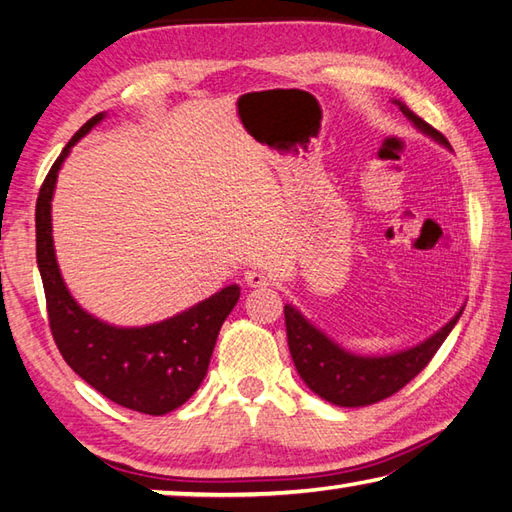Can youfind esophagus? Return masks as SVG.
Listing matches in <instances>:
<instances>
[{
	"label": "esophagus",
	"mask_w": 512,
	"mask_h": 512,
	"mask_svg": "<svg viewBox=\"0 0 512 512\" xmlns=\"http://www.w3.org/2000/svg\"><path fill=\"white\" fill-rule=\"evenodd\" d=\"M245 283H247V287H267V285H272V276L260 272V269H249V272L245 274Z\"/></svg>",
	"instance_id": "1"
}]
</instances>
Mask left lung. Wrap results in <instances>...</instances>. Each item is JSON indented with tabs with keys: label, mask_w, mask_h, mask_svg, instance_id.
I'll return each instance as SVG.
<instances>
[{
	"label": "left lung",
	"mask_w": 512,
	"mask_h": 512,
	"mask_svg": "<svg viewBox=\"0 0 512 512\" xmlns=\"http://www.w3.org/2000/svg\"><path fill=\"white\" fill-rule=\"evenodd\" d=\"M397 104L401 113L417 124V129L428 133L441 144H448L443 133L430 127L419 115H414L406 104ZM459 316L461 312L446 323V327H441L435 336H430L428 341H423L417 347H410L406 352L390 356H356L327 339L323 332H318L292 305H285L287 343L298 374L307 383V388L316 392L318 397L343 408L370 406V403L383 401L392 397L394 392H399L432 361V356L446 341L452 327L457 325Z\"/></svg>",
	"instance_id": "left-lung-1"
}]
</instances>
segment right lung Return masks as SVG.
Instances as JSON below:
<instances>
[{
	"label": "right lung",
	"instance_id": "add662e5",
	"mask_svg": "<svg viewBox=\"0 0 512 512\" xmlns=\"http://www.w3.org/2000/svg\"><path fill=\"white\" fill-rule=\"evenodd\" d=\"M104 113L82 124L40 187L35 205V249L51 334L75 374L106 399L142 414H167L180 408L205 379L220 327L240 298L229 285L207 301L167 321L147 327H113L86 314L66 289L51 236V198L64 158Z\"/></svg>",
	"mask_w": 512,
	"mask_h": 512
}]
</instances>
